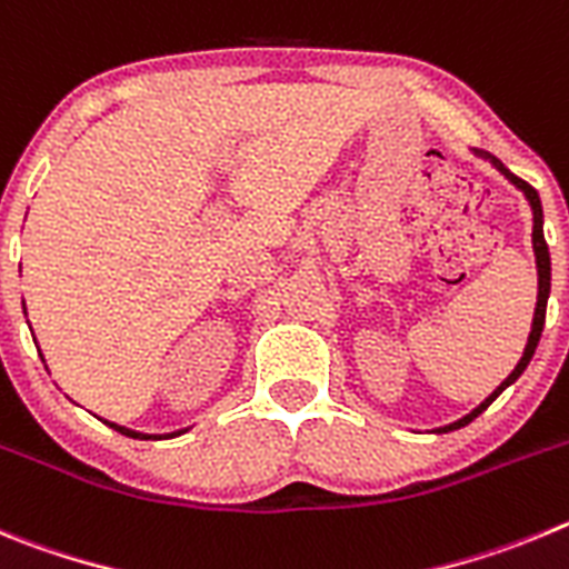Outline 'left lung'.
Listing matches in <instances>:
<instances>
[{
	"label": "left lung",
	"instance_id": "obj_1",
	"mask_svg": "<svg viewBox=\"0 0 569 569\" xmlns=\"http://www.w3.org/2000/svg\"><path fill=\"white\" fill-rule=\"evenodd\" d=\"M473 152H476V156H479V158H485V161L493 163L496 170H499L501 176L508 178V181L513 183L516 189H521V192H525L527 201H530V209H533V252H536V269H539V297H536L533 329H530V337H527L525 355H521V360L516 362V368H513V371H510L508 380L501 382V386L496 388V391L490 393V397L485 399V402H479V406H476L473 411L465 413L462 419H457V422L445 425V428H437V433L457 431V428H465V425H468V422H473V419L479 417V413H482L485 408H488L490 402H493V399L499 397L501 391H505V388L513 386V382L519 380L521 373H525V368L530 366V360H533V355H536V346H539V340H541V329H545V315H547V297H550V252H547V240H545V212H541V198H539V192H536V189L530 187V183H527V181H521V178H516L513 172H510L508 167H505V163L499 161V158L490 156V152H485V150H473Z\"/></svg>",
	"mask_w": 569,
	"mask_h": 569
}]
</instances>
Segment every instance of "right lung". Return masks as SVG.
<instances>
[{
  "label": "right lung",
  "mask_w": 569,
  "mask_h": 569,
  "mask_svg": "<svg viewBox=\"0 0 569 569\" xmlns=\"http://www.w3.org/2000/svg\"><path fill=\"white\" fill-rule=\"evenodd\" d=\"M107 422V419H104ZM112 428V431H119V433H124V437H130V439H172V437H181V433H187V431H176V433H138V431H132V428H124V425H116V422H107Z\"/></svg>",
  "instance_id": "add662e5"
}]
</instances>
